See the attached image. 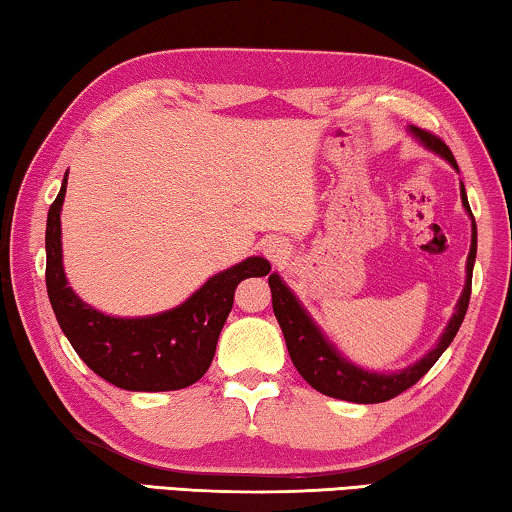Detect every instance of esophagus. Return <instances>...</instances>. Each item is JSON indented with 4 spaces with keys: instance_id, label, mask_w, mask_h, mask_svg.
I'll list each match as a JSON object with an SVG mask.
<instances>
[{
    "instance_id": "esophagus-1",
    "label": "esophagus",
    "mask_w": 512,
    "mask_h": 512,
    "mask_svg": "<svg viewBox=\"0 0 512 512\" xmlns=\"http://www.w3.org/2000/svg\"><path fill=\"white\" fill-rule=\"evenodd\" d=\"M264 253L271 259V262H282V259H287V255L291 253V248L285 239L273 237L264 243Z\"/></svg>"
}]
</instances>
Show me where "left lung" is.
Segmentation results:
<instances>
[{"mask_svg":"<svg viewBox=\"0 0 512 512\" xmlns=\"http://www.w3.org/2000/svg\"><path fill=\"white\" fill-rule=\"evenodd\" d=\"M410 132L415 139L424 145L426 150L440 154L442 159L449 161V164L458 170L456 159H453V152L446 148L442 139H437L435 134L426 132V129H419L410 125ZM460 198L462 207L472 218V248H469L467 257V280L465 289H462L460 300L456 305V312H453L451 321L446 323L444 332L437 339V344L428 351L424 358L417 360L410 367L392 373H376L358 367V364L348 362L342 358V353L337 351L335 346L328 342V337L323 335L321 328L312 321V316L305 312V307L298 303L278 273L269 275V287L273 296V312L275 319H278L282 335H285L289 358L294 362L300 376H303L307 383H310L316 392L332 396V399L342 401H353V403H383L399 396L405 389L412 387L417 380L424 376V373L433 367V364L440 360V355L449 348V344L456 337L462 319L467 314L469 296H472V271H474V259H476V221L472 216V209H469L465 184L460 182Z\"/></svg>","mask_w":512,"mask_h":512,"instance_id":"8db88e82","label":"left lung"}]
</instances>
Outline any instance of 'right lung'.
Wrapping results in <instances>:
<instances>
[{
	"mask_svg": "<svg viewBox=\"0 0 512 512\" xmlns=\"http://www.w3.org/2000/svg\"><path fill=\"white\" fill-rule=\"evenodd\" d=\"M68 173L47 212V296L56 321L81 360L97 376L129 392H170L189 387L205 376L214 360L218 335L234 303V289L246 278H262L271 271L264 257L216 273L182 305L152 316L120 319L84 303L68 287L63 273L61 207Z\"/></svg>",
	"mask_w": 512,
	"mask_h": 512,
	"instance_id": "right-lung-1",
	"label": "right lung"
}]
</instances>
